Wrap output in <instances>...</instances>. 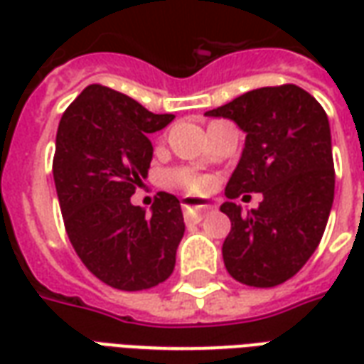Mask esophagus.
<instances>
[{
    "label": "esophagus",
    "mask_w": 364,
    "mask_h": 364,
    "mask_svg": "<svg viewBox=\"0 0 364 364\" xmlns=\"http://www.w3.org/2000/svg\"><path fill=\"white\" fill-rule=\"evenodd\" d=\"M208 210H213V205H208L203 198H185V203H183V213H185L187 220L200 222Z\"/></svg>",
    "instance_id": "34e87169"
}]
</instances>
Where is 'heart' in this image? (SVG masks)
<instances>
[{
  "label": "heart",
  "instance_id": "b5f03b06",
  "mask_svg": "<svg viewBox=\"0 0 364 364\" xmlns=\"http://www.w3.org/2000/svg\"><path fill=\"white\" fill-rule=\"evenodd\" d=\"M169 181L177 183V185H183L191 191H203L206 189V179L200 177V175L191 173V171H173L169 175Z\"/></svg>",
  "mask_w": 364,
  "mask_h": 364
}]
</instances>
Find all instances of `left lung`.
I'll return each mask as SVG.
<instances>
[{
	"label": "left lung",
	"instance_id": "left-lung-1",
	"mask_svg": "<svg viewBox=\"0 0 364 364\" xmlns=\"http://www.w3.org/2000/svg\"><path fill=\"white\" fill-rule=\"evenodd\" d=\"M205 114L245 132L220 206L232 222L224 265L247 287H277L304 267L328 224L336 189L328 114L292 83L247 91ZM242 192H261L264 200L244 215L233 203Z\"/></svg>",
	"mask_w": 364,
	"mask_h": 364
}]
</instances>
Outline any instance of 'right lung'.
Listing matches in <instances>:
<instances>
[{
	"label": "right lung",
	"mask_w": 364,
	"mask_h": 364,
	"mask_svg": "<svg viewBox=\"0 0 364 364\" xmlns=\"http://www.w3.org/2000/svg\"><path fill=\"white\" fill-rule=\"evenodd\" d=\"M173 119L97 83L60 119L52 173L64 226L83 265L112 289H151L173 273L179 198L161 191L150 214L130 203L150 169L148 136Z\"/></svg>",
	"instance_id": "obj_1"
}]
</instances>
